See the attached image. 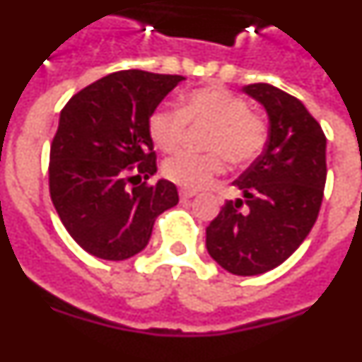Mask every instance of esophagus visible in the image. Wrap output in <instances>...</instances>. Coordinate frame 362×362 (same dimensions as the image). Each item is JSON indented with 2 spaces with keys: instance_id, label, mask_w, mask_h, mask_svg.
Here are the masks:
<instances>
[{
  "instance_id": "34e87169",
  "label": "esophagus",
  "mask_w": 362,
  "mask_h": 362,
  "mask_svg": "<svg viewBox=\"0 0 362 362\" xmlns=\"http://www.w3.org/2000/svg\"><path fill=\"white\" fill-rule=\"evenodd\" d=\"M179 196H181V201H188L192 199V197L196 196V192H192V190H179Z\"/></svg>"
}]
</instances>
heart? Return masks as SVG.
Instances as JSON below:
<instances>
[{
	"label": "heart",
	"instance_id": "1",
	"mask_svg": "<svg viewBox=\"0 0 362 362\" xmlns=\"http://www.w3.org/2000/svg\"><path fill=\"white\" fill-rule=\"evenodd\" d=\"M188 124L212 129L206 137L210 153L181 152L163 165L165 177L187 190H203L225 172L223 153L233 165H248L263 153L268 141L267 121L248 110L245 99L219 86L185 94L181 110L156 108L148 117V136L159 150L174 152L183 143Z\"/></svg>",
	"mask_w": 362,
	"mask_h": 362
}]
</instances>
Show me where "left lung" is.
<instances>
[{
  "label": "left lung",
  "instance_id": "8db88e82",
  "mask_svg": "<svg viewBox=\"0 0 362 362\" xmlns=\"http://www.w3.org/2000/svg\"><path fill=\"white\" fill-rule=\"evenodd\" d=\"M268 116L263 153L233 185L242 199L226 201L206 228V250L233 276H259L284 263L319 216L326 183V137L299 99L268 83L243 86Z\"/></svg>",
  "mask_w": 362,
  "mask_h": 362
}]
</instances>
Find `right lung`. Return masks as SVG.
Wrapping results in <instances>:
<instances>
[{"label": "right lung", "mask_w": 362, "mask_h": 362, "mask_svg": "<svg viewBox=\"0 0 362 362\" xmlns=\"http://www.w3.org/2000/svg\"><path fill=\"white\" fill-rule=\"evenodd\" d=\"M183 76L121 70L83 88L59 114L50 146V197L66 232L90 255L134 257L148 245L156 217L179 203L156 172L148 117Z\"/></svg>", "instance_id": "obj_1"}]
</instances>
